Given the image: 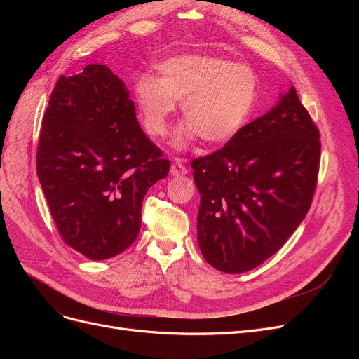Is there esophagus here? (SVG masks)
<instances>
[{
	"instance_id": "obj_1",
	"label": "esophagus",
	"mask_w": 359,
	"mask_h": 359,
	"mask_svg": "<svg viewBox=\"0 0 359 359\" xmlns=\"http://www.w3.org/2000/svg\"><path fill=\"white\" fill-rule=\"evenodd\" d=\"M187 172H189V169L186 168V165H184V163L180 158H175V161L172 163V166H170V173H172V175H175V177L186 175Z\"/></svg>"
}]
</instances>
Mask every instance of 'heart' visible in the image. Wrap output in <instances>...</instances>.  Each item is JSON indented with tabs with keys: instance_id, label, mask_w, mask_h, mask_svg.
Listing matches in <instances>:
<instances>
[{
	"instance_id": "b5f03b06",
	"label": "heart",
	"mask_w": 359,
	"mask_h": 359,
	"mask_svg": "<svg viewBox=\"0 0 359 359\" xmlns=\"http://www.w3.org/2000/svg\"><path fill=\"white\" fill-rule=\"evenodd\" d=\"M157 72V78L139 76L136 103L145 130L156 139L169 133L177 103H182L189 127L175 137L180 148L194 136L208 145L229 142L256 102V73L229 58L187 53L163 61Z\"/></svg>"
}]
</instances>
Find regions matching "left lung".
I'll return each instance as SVG.
<instances>
[{
	"label": "left lung",
	"mask_w": 359,
	"mask_h": 359,
	"mask_svg": "<svg viewBox=\"0 0 359 359\" xmlns=\"http://www.w3.org/2000/svg\"><path fill=\"white\" fill-rule=\"evenodd\" d=\"M320 133L295 88L214 153L191 160L206 262L240 274L276 255L316 191Z\"/></svg>",
	"instance_id": "1"
}]
</instances>
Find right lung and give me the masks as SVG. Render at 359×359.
<instances>
[{
    "mask_svg": "<svg viewBox=\"0 0 359 359\" xmlns=\"http://www.w3.org/2000/svg\"><path fill=\"white\" fill-rule=\"evenodd\" d=\"M36 161L62 241L93 260L133 244L145 194L170 166L140 128L124 82L103 64L60 76Z\"/></svg>",
    "mask_w": 359,
    "mask_h": 359,
    "instance_id": "right-lung-1",
    "label": "right lung"
}]
</instances>
